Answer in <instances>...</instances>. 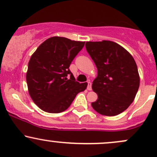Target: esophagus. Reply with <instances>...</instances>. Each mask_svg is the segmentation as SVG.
Wrapping results in <instances>:
<instances>
[{
	"mask_svg": "<svg viewBox=\"0 0 157 157\" xmlns=\"http://www.w3.org/2000/svg\"><path fill=\"white\" fill-rule=\"evenodd\" d=\"M87 90H92V87H91V82H90V81H88L87 82Z\"/></svg>",
	"mask_w": 157,
	"mask_h": 157,
	"instance_id": "34e87169",
	"label": "esophagus"
}]
</instances>
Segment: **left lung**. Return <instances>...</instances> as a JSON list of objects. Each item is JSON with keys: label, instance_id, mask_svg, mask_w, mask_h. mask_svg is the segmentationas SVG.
Returning <instances> with one entry per match:
<instances>
[{"label": "left lung", "instance_id": "8db88e82", "mask_svg": "<svg viewBox=\"0 0 157 157\" xmlns=\"http://www.w3.org/2000/svg\"><path fill=\"white\" fill-rule=\"evenodd\" d=\"M85 47L97 68L92 89L98 98L91 103L93 109L102 115H117L130 105L139 90L136 61L129 52L114 42H86Z\"/></svg>", "mask_w": 157, "mask_h": 157}]
</instances>
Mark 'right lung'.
<instances>
[{
	"label": "right lung",
	"mask_w": 157,
	"mask_h": 157,
	"mask_svg": "<svg viewBox=\"0 0 157 157\" xmlns=\"http://www.w3.org/2000/svg\"><path fill=\"white\" fill-rule=\"evenodd\" d=\"M85 45L61 36L47 39L31 55L26 80L33 102L44 112L60 113L67 110L87 83L75 82L70 63ZM71 74V78L67 75Z\"/></svg>",
	"instance_id": "right-lung-1"
}]
</instances>
